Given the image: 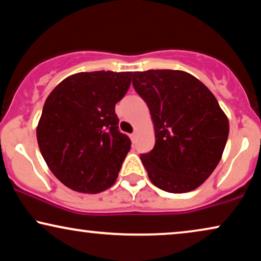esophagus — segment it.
<instances>
[{
  "instance_id": "obj_1",
  "label": "esophagus",
  "mask_w": 261,
  "mask_h": 261,
  "mask_svg": "<svg viewBox=\"0 0 261 261\" xmlns=\"http://www.w3.org/2000/svg\"><path fill=\"white\" fill-rule=\"evenodd\" d=\"M130 138H131V141H133V142L136 140V138H137V131H135V133L131 134L130 135Z\"/></svg>"
}]
</instances>
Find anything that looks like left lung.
<instances>
[{"instance_id": "8db88e82", "label": "left lung", "mask_w": 261, "mask_h": 261, "mask_svg": "<svg viewBox=\"0 0 261 261\" xmlns=\"http://www.w3.org/2000/svg\"><path fill=\"white\" fill-rule=\"evenodd\" d=\"M133 85L147 102L155 147L141 155L150 181L166 192L199 187L216 168L229 120L210 89L182 70L135 71Z\"/></svg>"}]
</instances>
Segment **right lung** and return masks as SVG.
Listing matches in <instances>:
<instances>
[{
	"label": "right lung",
	"mask_w": 261,
	"mask_h": 261,
	"mask_svg": "<svg viewBox=\"0 0 261 261\" xmlns=\"http://www.w3.org/2000/svg\"><path fill=\"white\" fill-rule=\"evenodd\" d=\"M131 77V71L77 72L47 96L38 145L50 171L70 190L99 193L116 182L131 142L118 131L114 109Z\"/></svg>",
	"instance_id": "right-lung-1"
}]
</instances>
